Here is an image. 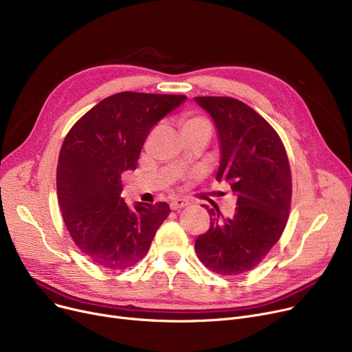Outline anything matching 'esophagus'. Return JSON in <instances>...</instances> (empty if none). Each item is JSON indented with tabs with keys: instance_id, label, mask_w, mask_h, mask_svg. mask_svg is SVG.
<instances>
[{
	"instance_id": "34e87169",
	"label": "esophagus",
	"mask_w": 352,
	"mask_h": 352,
	"mask_svg": "<svg viewBox=\"0 0 352 352\" xmlns=\"http://www.w3.org/2000/svg\"><path fill=\"white\" fill-rule=\"evenodd\" d=\"M190 204V202L187 199L184 198H174L171 202H170V207L171 210H181L184 207H187Z\"/></svg>"
}]
</instances>
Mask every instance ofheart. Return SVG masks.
Listing matches in <instances>:
<instances>
[{
	"instance_id": "heart-1",
	"label": "heart",
	"mask_w": 352,
	"mask_h": 352,
	"mask_svg": "<svg viewBox=\"0 0 352 352\" xmlns=\"http://www.w3.org/2000/svg\"><path fill=\"white\" fill-rule=\"evenodd\" d=\"M198 125H210V124L206 118H202V117H188V118H184V121H182V129L198 126Z\"/></svg>"
}]
</instances>
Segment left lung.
Instances as JSON below:
<instances>
[{
  "label": "left lung",
  "mask_w": 352,
  "mask_h": 352,
  "mask_svg": "<svg viewBox=\"0 0 352 352\" xmlns=\"http://www.w3.org/2000/svg\"><path fill=\"white\" fill-rule=\"evenodd\" d=\"M210 114L219 142L215 178L236 195L230 218L207 208L211 223L195 239L201 263L219 275L252 270L278 241L289 214L291 171L274 128L247 104L230 97H195Z\"/></svg>",
  "instance_id": "left-lung-1"
}]
</instances>
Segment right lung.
<instances>
[{"label": "right lung", "instance_id": "add662e5", "mask_svg": "<svg viewBox=\"0 0 352 352\" xmlns=\"http://www.w3.org/2000/svg\"><path fill=\"white\" fill-rule=\"evenodd\" d=\"M186 96L120 92L81 117L67 134L57 165V195L67 230L89 260L107 270L135 265L171 212L166 202L133 207L121 175L137 168L151 128Z\"/></svg>", "mask_w": 352, "mask_h": 352}]
</instances>
